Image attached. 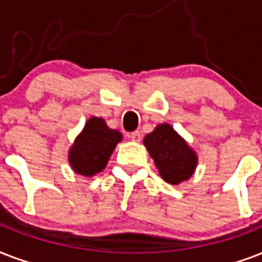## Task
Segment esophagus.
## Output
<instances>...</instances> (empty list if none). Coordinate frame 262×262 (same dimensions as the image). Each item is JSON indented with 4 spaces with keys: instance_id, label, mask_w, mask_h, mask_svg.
I'll use <instances>...</instances> for the list:
<instances>
[{
    "instance_id": "34e87169",
    "label": "esophagus",
    "mask_w": 262,
    "mask_h": 262,
    "mask_svg": "<svg viewBox=\"0 0 262 262\" xmlns=\"http://www.w3.org/2000/svg\"><path fill=\"white\" fill-rule=\"evenodd\" d=\"M129 138H131V141H134V142H141L142 135L139 131H134V133L129 134Z\"/></svg>"
}]
</instances>
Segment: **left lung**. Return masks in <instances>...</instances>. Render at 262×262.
<instances>
[{"instance_id": "left-lung-1", "label": "left lung", "mask_w": 262, "mask_h": 262, "mask_svg": "<svg viewBox=\"0 0 262 262\" xmlns=\"http://www.w3.org/2000/svg\"><path fill=\"white\" fill-rule=\"evenodd\" d=\"M143 145L154 160L160 176L178 186L191 178L198 165L196 151L168 123L159 124L143 138Z\"/></svg>"}]
</instances>
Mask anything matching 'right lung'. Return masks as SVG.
I'll list each match as a JSON object with an SVG mask.
<instances>
[{
  "mask_svg": "<svg viewBox=\"0 0 262 262\" xmlns=\"http://www.w3.org/2000/svg\"><path fill=\"white\" fill-rule=\"evenodd\" d=\"M121 141L120 131L109 128L101 117H90L68 151L72 171L86 178L102 172L116 145Z\"/></svg>",
  "mask_w": 262,
  "mask_h": 262,
  "instance_id": "right-lung-1",
  "label": "right lung"
}]
</instances>
